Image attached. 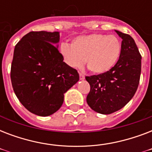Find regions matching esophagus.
Here are the masks:
<instances>
[{
	"label": "esophagus",
	"mask_w": 152,
	"mask_h": 152,
	"mask_svg": "<svg viewBox=\"0 0 152 152\" xmlns=\"http://www.w3.org/2000/svg\"><path fill=\"white\" fill-rule=\"evenodd\" d=\"M84 78H85L84 75H83V73H80V79L81 80H84Z\"/></svg>",
	"instance_id": "obj_1"
}]
</instances>
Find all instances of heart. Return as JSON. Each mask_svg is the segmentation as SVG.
Listing matches in <instances>:
<instances>
[{"label": "heart", "mask_w": 152, "mask_h": 152, "mask_svg": "<svg viewBox=\"0 0 152 152\" xmlns=\"http://www.w3.org/2000/svg\"><path fill=\"white\" fill-rule=\"evenodd\" d=\"M121 53V43L115 35L92 34L77 37L72 42L62 43L60 53L71 68H81L86 61L88 69L103 74L117 64Z\"/></svg>", "instance_id": "b5f03b06"}]
</instances>
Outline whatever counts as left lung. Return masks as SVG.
Instances as JSON below:
<instances>
[{"instance_id": "1", "label": "left lung", "mask_w": 152, "mask_h": 152, "mask_svg": "<svg viewBox=\"0 0 152 152\" xmlns=\"http://www.w3.org/2000/svg\"><path fill=\"white\" fill-rule=\"evenodd\" d=\"M121 42V53L113 69L103 74L86 76L91 86L87 102L93 110L110 114L132 99L139 85L141 56L129 34L116 31Z\"/></svg>"}]
</instances>
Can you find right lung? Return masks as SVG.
I'll return each instance as SVG.
<instances>
[{
	"label": "right lung",
	"instance_id": "add662e5",
	"mask_svg": "<svg viewBox=\"0 0 152 152\" xmlns=\"http://www.w3.org/2000/svg\"><path fill=\"white\" fill-rule=\"evenodd\" d=\"M58 31H31L15 46L11 80L16 97L31 113L46 117L57 112L67 91L79 81L76 69L63 61Z\"/></svg>",
	"mask_w": 152,
	"mask_h": 152
}]
</instances>
